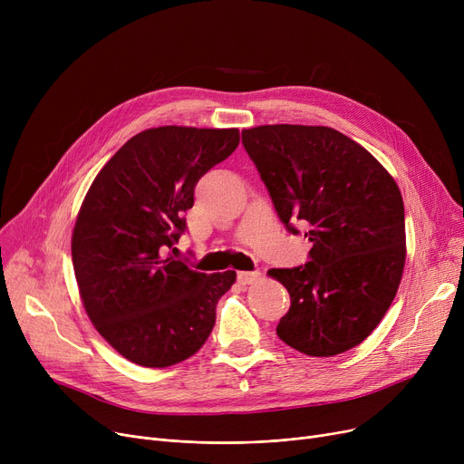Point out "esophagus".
I'll return each instance as SVG.
<instances>
[{"mask_svg": "<svg viewBox=\"0 0 464 464\" xmlns=\"http://www.w3.org/2000/svg\"><path fill=\"white\" fill-rule=\"evenodd\" d=\"M237 278L242 285H250V284H256L261 278V273L259 271H240L237 275Z\"/></svg>", "mask_w": 464, "mask_h": 464, "instance_id": "esophagus-1", "label": "esophagus"}]
</instances>
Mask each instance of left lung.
<instances>
[{
	"label": "left lung",
	"mask_w": 464,
	"mask_h": 464,
	"mask_svg": "<svg viewBox=\"0 0 464 464\" xmlns=\"http://www.w3.org/2000/svg\"><path fill=\"white\" fill-rule=\"evenodd\" d=\"M278 218L304 222L310 261L271 269L291 306L276 334L297 352L333 357L361 344L392 306L406 261L404 203L395 179L361 144L325 126L242 130Z\"/></svg>",
	"instance_id": "obj_1"
}]
</instances>
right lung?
<instances>
[{
    "label": "right lung",
    "instance_id": "1",
    "mask_svg": "<svg viewBox=\"0 0 464 464\" xmlns=\"http://www.w3.org/2000/svg\"><path fill=\"white\" fill-rule=\"evenodd\" d=\"M231 130L161 126L131 137L93 179L71 237L90 322L128 361L163 369L199 352L235 271L163 257L186 229L198 180L235 152Z\"/></svg>",
    "mask_w": 464,
    "mask_h": 464
}]
</instances>
